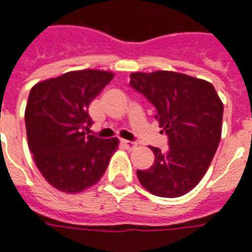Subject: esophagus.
Masks as SVG:
<instances>
[{
    "label": "esophagus",
    "instance_id": "1",
    "mask_svg": "<svg viewBox=\"0 0 252 252\" xmlns=\"http://www.w3.org/2000/svg\"><path fill=\"white\" fill-rule=\"evenodd\" d=\"M123 143V146L126 148V150H133V148H136V143L135 142H131V140H121Z\"/></svg>",
    "mask_w": 252,
    "mask_h": 252
}]
</instances>
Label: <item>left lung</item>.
<instances>
[{"instance_id": "8db88e82", "label": "left lung", "mask_w": 252, "mask_h": 252, "mask_svg": "<svg viewBox=\"0 0 252 252\" xmlns=\"http://www.w3.org/2000/svg\"><path fill=\"white\" fill-rule=\"evenodd\" d=\"M129 86L155 106V119L169 139V150L155 154L154 164L137 170L146 189L159 197L186 194L205 175L220 143L221 99L213 85L174 71L131 74Z\"/></svg>"}]
</instances>
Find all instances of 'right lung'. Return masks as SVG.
I'll return each mask as SVG.
<instances>
[{
  "mask_svg": "<svg viewBox=\"0 0 252 252\" xmlns=\"http://www.w3.org/2000/svg\"><path fill=\"white\" fill-rule=\"evenodd\" d=\"M113 79L99 70L70 71L36 83L25 108L30 151L54 188L77 193L97 184L119 140L89 135V105Z\"/></svg>",
  "mask_w": 252,
  "mask_h": 252,
  "instance_id": "add662e5",
  "label": "right lung"
}]
</instances>
